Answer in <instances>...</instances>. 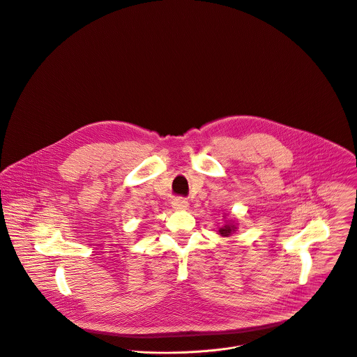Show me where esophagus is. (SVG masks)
Listing matches in <instances>:
<instances>
[{"label":"esophagus","mask_w":357,"mask_h":357,"mask_svg":"<svg viewBox=\"0 0 357 357\" xmlns=\"http://www.w3.org/2000/svg\"><path fill=\"white\" fill-rule=\"evenodd\" d=\"M171 204H172V208L176 210V211H183V210H188V207H189V203L182 197L174 199Z\"/></svg>","instance_id":"obj_1"}]
</instances>
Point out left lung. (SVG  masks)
<instances>
[{"label":"left lung","instance_id":"8db88e82","mask_svg":"<svg viewBox=\"0 0 357 357\" xmlns=\"http://www.w3.org/2000/svg\"><path fill=\"white\" fill-rule=\"evenodd\" d=\"M236 225L233 223V222H226L225 223V226H222L220 229H219V234L220 236H223V237H229L231 233H234L236 231Z\"/></svg>","mask_w":357,"mask_h":357}]
</instances>
